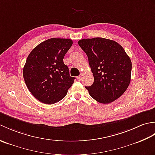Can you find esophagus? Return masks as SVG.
Instances as JSON below:
<instances>
[{"label": "esophagus", "instance_id": "obj_1", "mask_svg": "<svg viewBox=\"0 0 155 155\" xmlns=\"http://www.w3.org/2000/svg\"><path fill=\"white\" fill-rule=\"evenodd\" d=\"M77 80H78V81H81L82 80V78H83V76H82V75H80V76H78V77H77Z\"/></svg>", "mask_w": 155, "mask_h": 155}]
</instances>
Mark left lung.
<instances>
[{"label": "left lung", "instance_id": "left-lung-1", "mask_svg": "<svg viewBox=\"0 0 155 155\" xmlns=\"http://www.w3.org/2000/svg\"><path fill=\"white\" fill-rule=\"evenodd\" d=\"M86 53L94 83L85 87L98 103L108 104L123 94L130 82L132 62L118 42L101 37L84 38L78 42Z\"/></svg>", "mask_w": 155, "mask_h": 155}]
</instances>
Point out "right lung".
Masks as SVG:
<instances>
[{
  "label": "right lung",
  "mask_w": 155,
  "mask_h": 155,
  "mask_svg": "<svg viewBox=\"0 0 155 155\" xmlns=\"http://www.w3.org/2000/svg\"><path fill=\"white\" fill-rule=\"evenodd\" d=\"M72 45L68 38H52L37 45L28 56L23 77L31 94L41 103H57L74 83L63 58Z\"/></svg>",
  "instance_id": "add662e5"
}]
</instances>
